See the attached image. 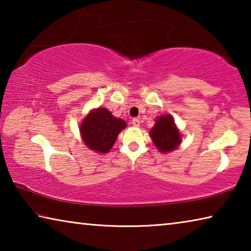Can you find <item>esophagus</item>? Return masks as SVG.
Returning a JSON list of instances; mask_svg holds the SVG:
<instances>
[{"label":"esophagus","instance_id":"obj_1","mask_svg":"<svg viewBox=\"0 0 251 251\" xmlns=\"http://www.w3.org/2000/svg\"><path fill=\"white\" fill-rule=\"evenodd\" d=\"M131 124H133V126H135V127H139V125H141V122H139L138 118H133V120H131Z\"/></svg>","mask_w":251,"mask_h":251}]
</instances>
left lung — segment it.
Masks as SVG:
<instances>
[{
  "label": "left lung",
  "mask_w": 251,
  "mask_h": 251,
  "mask_svg": "<svg viewBox=\"0 0 251 251\" xmlns=\"http://www.w3.org/2000/svg\"><path fill=\"white\" fill-rule=\"evenodd\" d=\"M150 134L160 152L175 151L181 143V135L172 115H161L157 118Z\"/></svg>",
  "instance_id": "8db88e82"
}]
</instances>
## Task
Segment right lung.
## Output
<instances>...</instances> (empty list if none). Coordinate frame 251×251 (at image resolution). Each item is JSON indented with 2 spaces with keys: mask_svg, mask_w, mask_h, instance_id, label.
<instances>
[{
  "mask_svg": "<svg viewBox=\"0 0 251 251\" xmlns=\"http://www.w3.org/2000/svg\"><path fill=\"white\" fill-rule=\"evenodd\" d=\"M126 127L124 120L114 117L108 109H93L79 126L83 142L90 150L105 154L114 146L118 134Z\"/></svg>",
  "mask_w": 251,
  "mask_h": 251,
  "instance_id": "right-lung-1",
  "label": "right lung"
}]
</instances>
